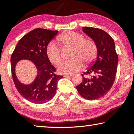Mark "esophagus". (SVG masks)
<instances>
[{
	"label": "esophagus",
	"instance_id": "esophagus-1",
	"mask_svg": "<svg viewBox=\"0 0 134 134\" xmlns=\"http://www.w3.org/2000/svg\"><path fill=\"white\" fill-rule=\"evenodd\" d=\"M72 75H71V74H65V75L64 76V77H72Z\"/></svg>",
	"mask_w": 134,
	"mask_h": 134
}]
</instances>
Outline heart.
I'll return each mask as SVG.
<instances>
[{
	"instance_id": "b5f03b06",
	"label": "heart",
	"mask_w": 134,
	"mask_h": 134,
	"mask_svg": "<svg viewBox=\"0 0 134 134\" xmlns=\"http://www.w3.org/2000/svg\"><path fill=\"white\" fill-rule=\"evenodd\" d=\"M60 44L63 47L72 48L71 57L72 60L65 61L59 65L58 72L63 74H72L83 67L84 62L89 64L94 60L97 54L96 43L83 35L72 31L65 32L58 38ZM46 55L52 64L58 65L62 59V52L54 42H51L46 48Z\"/></svg>"
}]
</instances>
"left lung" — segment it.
Segmentation results:
<instances>
[{
    "instance_id": "left-lung-1",
    "label": "left lung",
    "mask_w": 134,
    "mask_h": 134,
    "mask_svg": "<svg viewBox=\"0 0 134 134\" xmlns=\"http://www.w3.org/2000/svg\"><path fill=\"white\" fill-rule=\"evenodd\" d=\"M83 31L96 43L97 53L95 60L81 74L83 81L76 89L81 97L92 100L110 90L116 77L118 56L113 39L105 31L93 27H84Z\"/></svg>"
}]
</instances>
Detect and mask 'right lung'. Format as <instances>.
<instances>
[{
  "label": "right lung",
  "instance_id": "right-lung-1",
  "mask_svg": "<svg viewBox=\"0 0 134 134\" xmlns=\"http://www.w3.org/2000/svg\"><path fill=\"white\" fill-rule=\"evenodd\" d=\"M57 34L58 31L34 29L19 41L11 55V71L15 87L22 97L32 103H45L53 99L58 81L63 78L62 76L55 73V68L51 65L46 55L47 45ZM24 59L32 61L38 70L35 81L29 85L20 83L14 72L15 64Z\"/></svg>",
  "mask_w": 134,
  "mask_h": 134
}]
</instances>
